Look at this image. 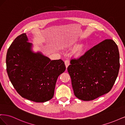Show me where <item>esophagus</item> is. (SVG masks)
Masks as SVG:
<instances>
[{"mask_svg": "<svg viewBox=\"0 0 125 125\" xmlns=\"http://www.w3.org/2000/svg\"><path fill=\"white\" fill-rule=\"evenodd\" d=\"M65 66L66 68L68 67V66L70 65V62L69 60H66L65 61Z\"/></svg>", "mask_w": 125, "mask_h": 125, "instance_id": "esophagus-1", "label": "esophagus"}]
</instances>
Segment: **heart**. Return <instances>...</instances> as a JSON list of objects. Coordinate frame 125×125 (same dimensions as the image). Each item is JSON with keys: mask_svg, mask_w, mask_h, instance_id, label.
I'll return each instance as SVG.
<instances>
[{"mask_svg": "<svg viewBox=\"0 0 125 125\" xmlns=\"http://www.w3.org/2000/svg\"><path fill=\"white\" fill-rule=\"evenodd\" d=\"M84 50V45H79L77 46L76 49L75 50L74 53L75 54L79 55L81 54L83 51Z\"/></svg>", "mask_w": 125, "mask_h": 125, "instance_id": "obj_1", "label": "heart"}]
</instances>
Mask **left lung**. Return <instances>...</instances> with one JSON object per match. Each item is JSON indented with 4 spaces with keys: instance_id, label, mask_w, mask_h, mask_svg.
Listing matches in <instances>:
<instances>
[{
    "instance_id": "8db88e82",
    "label": "left lung",
    "mask_w": 125,
    "mask_h": 125,
    "mask_svg": "<svg viewBox=\"0 0 125 125\" xmlns=\"http://www.w3.org/2000/svg\"><path fill=\"white\" fill-rule=\"evenodd\" d=\"M119 67L118 48L112 39H106L79 58L71 59L67 70L75 96L88 101L108 93Z\"/></svg>"
}]
</instances>
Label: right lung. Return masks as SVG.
Masks as SVG:
<instances>
[{
  "instance_id": "add662e5",
  "label": "right lung",
  "mask_w": 125,
  "mask_h": 125,
  "mask_svg": "<svg viewBox=\"0 0 125 125\" xmlns=\"http://www.w3.org/2000/svg\"><path fill=\"white\" fill-rule=\"evenodd\" d=\"M25 33L17 36L6 56L7 72L17 92L35 102L52 99L59 75L66 70L62 59L51 60L41 52L31 51Z\"/></svg>"
}]
</instances>
